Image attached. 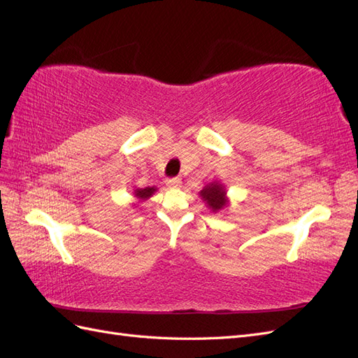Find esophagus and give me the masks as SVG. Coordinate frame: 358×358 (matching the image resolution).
Wrapping results in <instances>:
<instances>
[{
	"instance_id": "1",
	"label": "esophagus",
	"mask_w": 358,
	"mask_h": 358,
	"mask_svg": "<svg viewBox=\"0 0 358 358\" xmlns=\"http://www.w3.org/2000/svg\"><path fill=\"white\" fill-rule=\"evenodd\" d=\"M180 183H182L180 178H169V179L166 180V185H167L169 188H178V187H180Z\"/></svg>"
}]
</instances>
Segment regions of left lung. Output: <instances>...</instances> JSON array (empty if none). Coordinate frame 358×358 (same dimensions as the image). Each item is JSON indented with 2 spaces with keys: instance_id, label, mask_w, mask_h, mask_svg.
I'll return each instance as SVG.
<instances>
[{
  "instance_id": "1",
  "label": "left lung",
  "mask_w": 358,
  "mask_h": 358,
  "mask_svg": "<svg viewBox=\"0 0 358 358\" xmlns=\"http://www.w3.org/2000/svg\"><path fill=\"white\" fill-rule=\"evenodd\" d=\"M200 196L213 212L221 210L227 204L225 191L221 183H210V185H208L200 192Z\"/></svg>"
}]
</instances>
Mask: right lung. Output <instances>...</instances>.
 Instances as JSON below:
<instances>
[{
  "label": "right lung",
  "mask_w": 358,
  "mask_h": 358,
  "mask_svg": "<svg viewBox=\"0 0 358 358\" xmlns=\"http://www.w3.org/2000/svg\"><path fill=\"white\" fill-rule=\"evenodd\" d=\"M155 192V188H137L136 191H134V194H136V197L137 199H142V200H145V199H149L150 196H152V194Z\"/></svg>",
  "instance_id": "1"
}]
</instances>
